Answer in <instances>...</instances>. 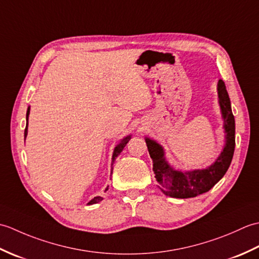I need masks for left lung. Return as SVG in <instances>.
<instances>
[{"label": "left lung", "instance_id": "left-lung-1", "mask_svg": "<svg viewBox=\"0 0 259 259\" xmlns=\"http://www.w3.org/2000/svg\"><path fill=\"white\" fill-rule=\"evenodd\" d=\"M217 91L224 119V129L226 133V144L211 166L191 171H179L166 160L163 148L155 140L146 138L148 151L153 162V172L159 184L158 187L166 196L185 199L205 194L224 177L230 166L235 151V118L223 80L218 81Z\"/></svg>", "mask_w": 259, "mask_h": 259}]
</instances>
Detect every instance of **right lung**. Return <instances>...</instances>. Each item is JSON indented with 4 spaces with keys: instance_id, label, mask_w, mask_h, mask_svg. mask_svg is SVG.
Masks as SVG:
<instances>
[{
    "instance_id": "obj_1",
    "label": "right lung",
    "mask_w": 259,
    "mask_h": 259,
    "mask_svg": "<svg viewBox=\"0 0 259 259\" xmlns=\"http://www.w3.org/2000/svg\"><path fill=\"white\" fill-rule=\"evenodd\" d=\"M29 114H30V107L27 108V111H26V126H25V130H24V138L27 136V119H29ZM130 138H131V136L125 137V138H123L122 140L119 142L117 146H115L114 150H113V155H112V164H113V162L115 160V158H117L120 155V152L123 150V148L125 147V145L128 144ZM102 199H103V198L100 197V196L95 197V198H93V199H91L89 202H88V205H93V203H97L99 201H101Z\"/></svg>"
}]
</instances>
